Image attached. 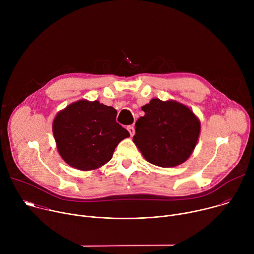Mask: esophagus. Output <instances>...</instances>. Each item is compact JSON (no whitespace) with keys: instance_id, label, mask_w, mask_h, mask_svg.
Returning a JSON list of instances; mask_svg holds the SVG:
<instances>
[{"instance_id":"1","label":"esophagus","mask_w":254,"mask_h":254,"mask_svg":"<svg viewBox=\"0 0 254 254\" xmlns=\"http://www.w3.org/2000/svg\"><path fill=\"white\" fill-rule=\"evenodd\" d=\"M127 130H128V132H129V134H130L131 136L134 134V127H131V126L127 127Z\"/></svg>"}]
</instances>
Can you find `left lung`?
<instances>
[{
  "instance_id": "left-lung-1",
  "label": "left lung",
  "mask_w": 254,
  "mask_h": 254,
  "mask_svg": "<svg viewBox=\"0 0 254 254\" xmlns=\"http://www.w3.org/2000/svg\"><path fill=\"white\" fill-rule=\"evenodd\" d=\"M144 116L135 123L133 142L153 165L170 168L192 154L200 133V122L187 106L154 98L143 105Z\"/></svg>"
}]
</instances>
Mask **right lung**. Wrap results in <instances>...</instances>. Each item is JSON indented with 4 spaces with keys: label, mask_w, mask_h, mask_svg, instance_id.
I'll return each mask as SVG.
<instances>
[{
    "label": "right lung",
    "mask_w": 254,
    "mask_h": 254,
    "mask_svg": "<svg viewBox=\"0 0 254 254\" xmlns=\"http://www.w3.org/2000/svg\"><path fill=\"white\" fill-rule=\"evenodd\" d=\"M117 111L99 101L79 100L58 113L53 133L62 159L81 171L94 170L113 158L129 132L117 123Z\"/></svg>",
    "instance_id": "obj_1"
}]
</instances>
